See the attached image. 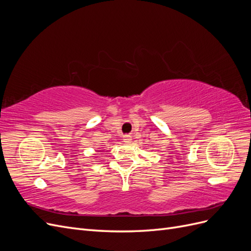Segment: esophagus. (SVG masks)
<instances>
[{
  "label": "esophagus",
  "mask_w": 251,
  "mask_h": 251,
  "mask_svg": "<svg viewBox=\"0 0 251 251\" xmlns=\"http://www.w3.org/2000/svg\"><path fill=\"white\" fill-rule=\"evenodd\" d=\"M131 140H132V137H131L130 135H126L125 137H124V141H125L126 143H130Z\"/></svg>",
  "instance_id": "obj_1"
}]
</instances>
